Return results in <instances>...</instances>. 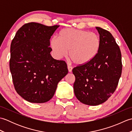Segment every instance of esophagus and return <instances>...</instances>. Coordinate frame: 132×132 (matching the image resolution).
<instances>
[{"mask_svg":"<svg viewBox=\"0 0 132 132\" xmlns=\"http://www.w3.org/2000/svg\"><path fill=\"white\" fill-rule=\"evenodd\" d=\"M68 70H69V72H71L72 71V68L71 66H69V65H68Z\"/></svg>","mask_w":132,"mask_h":132,"instance_id":"1","label":"esophagus"}]
</instances>
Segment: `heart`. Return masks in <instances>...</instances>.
I'll use <instances>...</instances> for the list:
<instances>
[{
    "label": "heart",
    "mask_w": 132,
    "mask_h": 132,
    "mask_svg": "<svg viewBox=\"0 0 132 132\" xmlns=\"http://www.w3.org/2000/svg\"><path fill=\"white\" fill-rule=\"evenodd\" d=\"M100 45V38L97 33L72 28L61 30L58 38L54 37L50 41L56 58L65 57L69 51V58L77 65H84L93 60L99 52Z\"/></svg>",
    "instance_id": "obj_1"
}]
</instances>
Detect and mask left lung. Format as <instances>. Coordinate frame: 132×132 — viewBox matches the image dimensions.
I'll list each match as a JSON object with an SVG mask.
<instances>
[{"label":"left lung","mask_w":132,"mask_h":132,"mask_svg":"<svg viewBox=\"0 0 132 132\" xmlns=\"http://www.w3.org/2000/svg\"><path fill=\"white\" fill-rule=\"evenodd\" d=\"M100 35L99 52L93 60L72 69L75 77L74 91L81 103L89 105L102 104L115 91L122 72L121 53L113 36L96 27Z\"/></svg>","instance_id":"1"}]
</instances>
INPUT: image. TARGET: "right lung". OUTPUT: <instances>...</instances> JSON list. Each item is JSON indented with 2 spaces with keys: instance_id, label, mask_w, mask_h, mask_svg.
Returning <instances> with one entry per match:
<instances>
[{
  "instance_id": "obj_1",
  "label": "right lung",
  "mask_w": 132,
  "mask_h": 132,
  "mask_svg": "<svg viewBox=\"0 0 132 132\" xmlns=\"http://www.w3.org/2000/svg\"><path fill=\"white\" fill-rule=\"evenodd\" d=\"M58 27L25 24L11 42L10 69L14 87L29 102L51 99L58 82L68 73L66 62L54 60L50 54V39Z\"/></svg>"
}]
</instances>
